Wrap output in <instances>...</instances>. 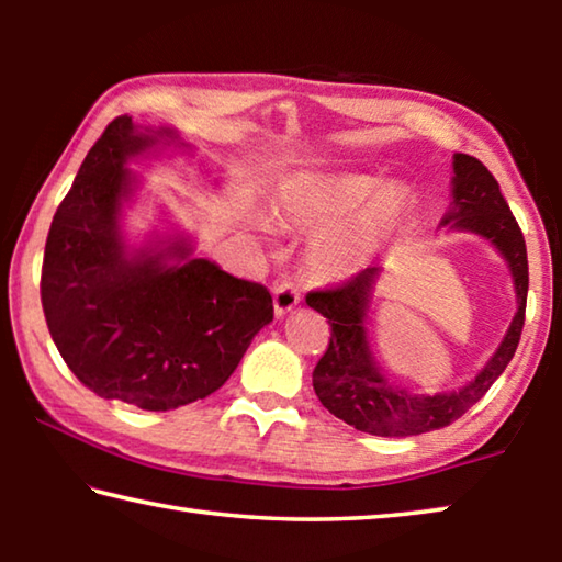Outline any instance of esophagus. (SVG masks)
<instances>
[{"instance_id":"esophagus-1","label":"esophagus","mask_w":562,"mask_h":562,"mask_svg":"<svg viewBox=\"0 0 562 562\" xmlns=\"http://www.w3.org/2000/svg\"><path fill=\"white\" fill-rule=\"evenodd\" d=\"M272 304H274V315L284 317L300 304V290L290 282H280L278 288L272 290Z\"/></svg>"}]
</instances>
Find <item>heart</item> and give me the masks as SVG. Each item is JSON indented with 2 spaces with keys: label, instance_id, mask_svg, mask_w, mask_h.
<instances>
[{
  "label": "heart",
  "instance_id": "obj_1",
  "mask_svg": "<svg viewBox=\"0 0 562 562\" xmlns=\"http://www.w3.org/2000/svg\"><path fill=\"white\" fill-rule=\"evenodd\" d=\"M412 211L402 186H386L367 173H304L282 186V225L319 233L310 265L322 278L357 274L392 237Z\"/></svg>",
  "mask_w": 562,
  "mask_h": 562
}]
</instances>
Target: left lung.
<instances>
[{
	"mask_svg": "<svg viewBox=\"0 0 562 562\" xmlns=\"http://www.w3.org/2000/svg\"><path fill=\"white\" fill-rule=\"evenodd\" d=\"M451 198L441 227L449 225V231L473 233L496 247L510 270L518 300L516 315L498 349L469 384L453 392L412 394L408 389L389 382L369 345L367 312L384 270L367 268L341 288L310 292L307 304L325 315L331 327L329 347L312 372V386L322 406L345 424L355 426L357 431L404 439V436L443 429L488 392L516 355L528 297L526 240L506 198L501 195L498 180L479 158L453 154Z\"/></svg>",
	"mask_w": 562,
	"mask_h": 562,
	"instance_id": "obj_1",
	"label": "left lung"
}]
</instances>
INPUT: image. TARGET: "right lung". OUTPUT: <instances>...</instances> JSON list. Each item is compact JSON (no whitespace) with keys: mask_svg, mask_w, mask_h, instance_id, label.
Segmentation results:
<instances>
[{"mask_svg":"<svg viewBox=\"0 0 562 562\" xmlns=\"http://www.w3.org/2000/svg\"><path fill=\"white\" fill-rule=\"evenodd\" d=\"M164 148L190 154L173 128L113 119L56 207L42 268L46 325L76 379L146 412L217 392L272 322L270 292L195 258L190 235L128 243L138 176L126 164Z\"/></svg>","mask_w":562,"mask_h":562,"instance_id":"obj_1","label":"right lung"}]
</instances>
